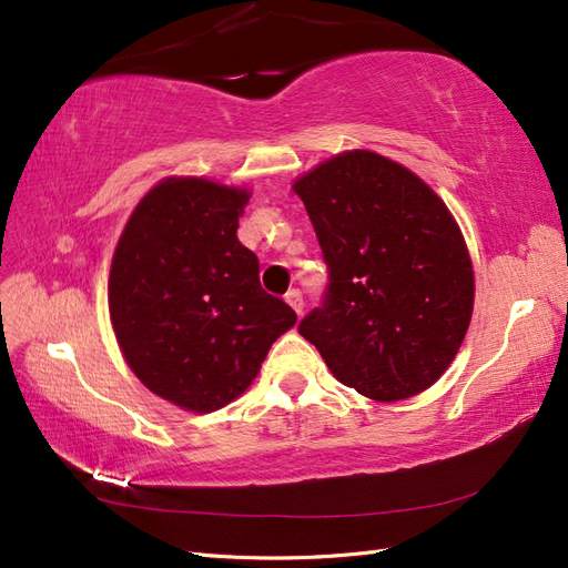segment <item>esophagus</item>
Listing matches in <instances>:
<instances>
[{"label":"esophagus","mask_w":568,"mask_h":568,"mask_svg":"<svg viewBox=\"0 0 568 568\" xmlns=\"http://www.w3.org/2000/svg\"><path fill=\"white\" fill-rule=\"evenodd\" d=\"M284 298H286V303H288L291 307H294V311H296L298 315L303 313V305H305V303H303V294H301L298 288H291Z\"/></svg>","instance_id":"34e87169"}]
</instances>
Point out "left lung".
<instances>
[{"instance_id":"1","label":"left lung","mask_w":568,"mask_h":568,"mask_svg":"<svg viewBox=\"0 0 568 568\" xmlns=\"http://www.w3.org/2000/svg\"><path fill=\"white\" fill-rule=\"evenodd\" d=\"M294 192L329 270L298 334L341 384L372 400L412 398L448 369L474 311V270L445 203L415 173L348 151Z\"/></svg>"}]
</instances>
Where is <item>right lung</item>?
Masks as SVG:
<instances>
[{
    "instance_id": "add662e5",
    "label": "right lung",
    "mask_w": 568,
    "mask_h": 568,
    "mask_svg": "<svg viewBox=\"0 0 568 568\" xmlns=\"http://www.w3.org/2000/svg\"><path fill=\"white\" fill-rule=\"evenodd\" d=\"M246 189L170 178L136 203L115 246L109 311L130 369L192 412L232 403L296 313L261 286L236 239Z\"/></svg>"
}]
</instances>
